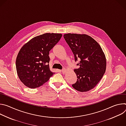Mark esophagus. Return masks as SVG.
I'll return each instance as SVG.
<instances>
[{"mask_svg":"<svg viewBox=\"0 0 126 126\" xmlns=\"http://www.w3.org/2000/svg\"><path fill=\"white\" fill-rule=\"evenodd\" d=\"M61 72H62L63 74H64L65 73V72H66V69L63 68L62 70H61Z\"/></svg>","mask_w":126,"mask_h":126,"instance_id":"34e87169","label":"esophagus"}]
</instances>
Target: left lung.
<instances>
[{"mask_svg": "<svg viewBox=\"0 0 126 126\" xmlns=\"http://www.w3.org/2000/svg\"><path fill=\"white\" fill-rule=\"evenodd\" d=\"M64 38L72 51L75 60L80 62L74 69L77 81L72 85L76 90L83 92L94 88L103 77L106 68L105 55L100 45L86 34L68 33Z\"/></svg>", "mask_w": 126, "mask_h": 126, "instance_id": "8db88e82", "label": "left lung"}]
</instances>
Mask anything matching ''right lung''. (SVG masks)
<instances>
[{"instance_id": "right-lung-1", "label": "right lung", "mask_w": 126, "mask_h": 126, "mask_svg": "<svg viewBox=\"0 0 126 126\" xmlns=\"http://www.w3.org/2000/svg\"><path fill=\"white\" fill-rule=\"evenodd\" d=\"M62 36L44 33L33 38L21 48L16 58V68L19 79L26 86L38 88L54 74L49 68V51Z\"/></svg>"}]
</instances>
